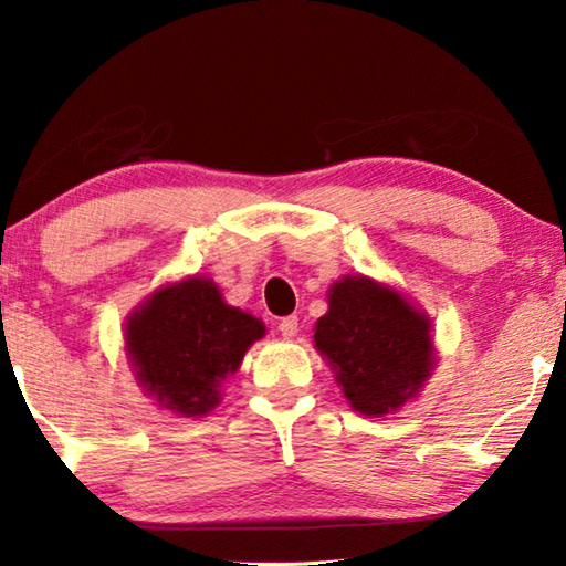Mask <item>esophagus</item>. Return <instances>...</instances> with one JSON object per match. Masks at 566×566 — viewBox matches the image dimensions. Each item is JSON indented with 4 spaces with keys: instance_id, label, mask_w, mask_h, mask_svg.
<instances>
[{
    "instance_id": "esophagus-1",
    "label": "esophagus",
    "mask_w": 566,
    "mask_h": 566,
    "mask_svg": "<svg viewBox=\"0 0 566 566\" xmlns=\"http://www.w3.org/2000/svg\"><path fill=\"white\" fill-rule=\"evenodd\" d=\"M296 329H300V319H296V317L280 319V334H282V337H286V339L294 337Z\"/></svg>"
}]
</instances>
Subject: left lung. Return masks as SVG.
I'll return each instance as SVG.
<instances>
[{
  "instance_id": "obj_1",
  "label": "left lung",
  "mask_w": 566,
  "mask_h": 566,
  "mask_svg": "<svg viewBox=\"0 0 566 566\" xmlns=\"http://www.w3.org/2000/svg\"><path fill=\"white\" fill-rule=\"evenodd\" d=\"M314 347L337 371L354 411L385 417L417 397L434 369L432 322L369 276H344L314 327Z\"/></svg>"
}]
</instances>
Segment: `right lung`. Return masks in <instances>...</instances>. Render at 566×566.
Masks as SVG:
<instances>
[{
  "instance_id": "right-lung-1",
  "label": "right lung",
  "mask_w": 566,
  "mask_h": 566,
  "mask_svg": "<svg viewBox=\"0 0 566 566\" xmlns=\"http://www.w3.org/2000/svg\"><path fill=\"white\" fill-rule=\"evenodd\" d=\"M264 332V322L229 306L212 280L189 276L151 292L129 314L124 344L139 385L159 407L202 417Z\"/></svg>"
}]
</instances>
